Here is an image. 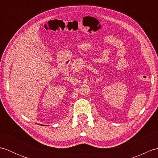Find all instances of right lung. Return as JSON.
Wrapping results in <instances>:
<instances>
[{
	"mask_svg": "<svg viewBox=\"0 0 158 158\" xmlns=\"http://www.w3.org/2000/svg\"><path fill=\"white\" fill-rule=\"evenodd\" d=\"M41 126H44V125H41Z\"/></svg>",
	"mask_w": 158,
	"mask_h": 158,
	"instance_id": "1",
	"label": "right lung"
}]
</instances>
